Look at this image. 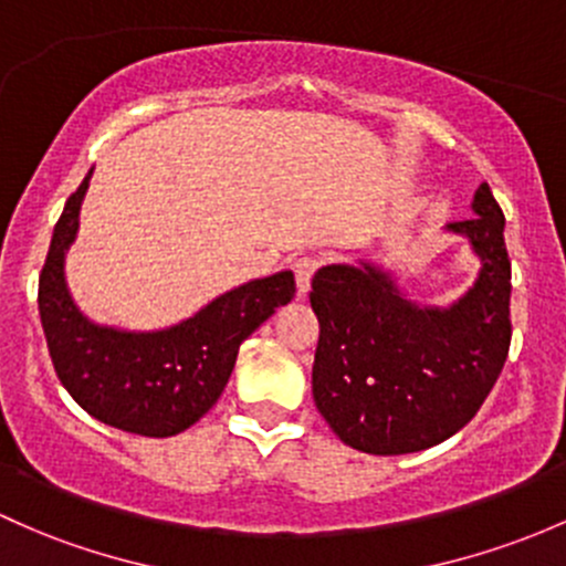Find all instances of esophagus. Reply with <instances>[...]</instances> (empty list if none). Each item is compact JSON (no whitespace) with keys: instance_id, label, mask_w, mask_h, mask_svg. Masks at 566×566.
<instances>
[{"instance_id":"obj_1","label":"esophagus","mask_w":566,"mask_h":566,"mask_svg":"<svg viewBox=\"0 0 566 566\" xmlns=\"http://www.w3.org/2000/svg\"><path fill=\"white\" fill-rule=\"evenodd\" d=\"M317 268H319V260L312 258V254H303V258L295 260L293 271H295V284H298V295L308 293V284H312V276Z\"/></svg>"}]
</instances>
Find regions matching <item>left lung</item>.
I'll use <instances>...</instances> for the list:
<instances>
[{
  "instance_id": "1",
  "label": "left lung",
  "mask_w": 566,
  "mask_h": 566,
  "mask_svg": "<svg viewBox=\"0 0 566 566\" xmlns=\"http://www.w3.org/2000/svg\"><path fill=\"white\" fill-rule=\"evenodd\" d=\"M472 208L478 217L450 230L469 235L483 271L442 312L407 303L371 265L314 273V403L360 453L403 455L444 442L478 415L502 374L513 338L504 213L488 184Z\"/></svg>"
}]
</instances>
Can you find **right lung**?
<instances>
[{
    "label": "right lung",
    "instance_id": "add662e5",
    "mask_svg": "<svg viewBox=\"0 0 566 566\" xmlns=\"http://www.w3.org/2000/svg\"><path fill=\"white\" fill-rule=\"evenodd\" d=\"M92 176V174H88ZM88 176L67 198L40 271V319L59 382L92 418L140 437H176L217 403L238 347L295 295L290 271L254 279L187 323L157 333L92 325L64 287V252L78 230Z\"/></svg>",
    "mask_w": 566,
    "mask_h": 566
}]
</instances>
